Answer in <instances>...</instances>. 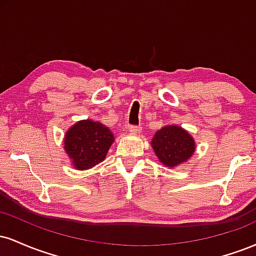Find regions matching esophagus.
Here are the masks:
<instances>
[{
	"label": "esophagus",
	"mask_w": 256,
	"mask_h": 256,
	"mask_svg": "<svg viewBox=\"0 0 256 256\" xmlns=\"http://www.w3.org/2000/svg\"><path fill=\"white\" fill-rule=\"evenodd\" d=\"M128 131H130L131 134H140V132L142 131V128H140V125H130L128 126Z\"/></svg>",
	"instance_id": "34e87169"
}]
</instances>
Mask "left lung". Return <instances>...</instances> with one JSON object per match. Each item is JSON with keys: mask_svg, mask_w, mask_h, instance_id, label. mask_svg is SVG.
<instances>
[{"mask_svg": "<svg viewBox=\"0 0 256 256\" xmlns=\"http://www.w3.org/2000/svg\"><path fill=\"white\" fill-rule=\"evenodd\" d=\"M155 154L164 165L176 167L195 152L192 137L179 126H166L155 134L152 140Z\"/></svg>", "mask_w": 256, "mask_h": 256, "instance_id": "obj_1", "label": "left lung"}]
</instances>
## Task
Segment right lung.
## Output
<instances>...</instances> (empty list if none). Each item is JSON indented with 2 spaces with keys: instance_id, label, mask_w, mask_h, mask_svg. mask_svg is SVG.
<instances>
[{
  "instance_id": "obj_1",
  "label": "right lung",
  "mask_w": 256,
  "mask_h": 256,
  "mask_svg": "<svg viewBox=\"0 0 256 256\" xmlns=\"http://www.w3.org/2000/svg\"><path fill=\"white\" fill-rule=\"evenodd\" d=\"M114 138L100 122L83 120L70 128L64 137V149L78 170H86L104 161Z\"/></svg>"
}]
</instances>
